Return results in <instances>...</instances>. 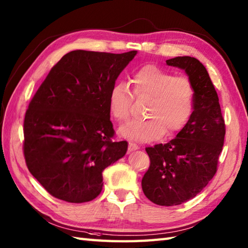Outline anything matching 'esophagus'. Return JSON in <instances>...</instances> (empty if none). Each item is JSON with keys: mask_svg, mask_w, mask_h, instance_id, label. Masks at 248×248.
I'll return each instance as SVG.
<instances>
[{"mask_svg": "<svg viewBox=\"0 0 248 248\" xmlns=\"http://www.w3.org/2000/svg\"><path fill=\"white\" fill-rule=\"evenodd\" d=\"M140 148V147L136 145V144H134V143H129V151L131 152V151H135V150H138Z\"/></svg>", "mask_w": 248, "mask_h": 248, "instance_id": "1", "label": "esophagus"}]
</instances>
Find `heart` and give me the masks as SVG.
<instances>
[{
	"mask_svg": "<svg viewBox=\"0 0 248 248\" xmlns=\"http://www.w3.org/2000/svg\"><path fill=\"white\" fill-rule=\"evenodd\" d=\"M138 99L150 100L144 121H134L119 130V133L136 141H154L167 132H177L186 124L192 115L194 88L189 78L173 76L154 65L144 66L131 78ZM133 96L127 84L118 82L108 94V109L118 123L130 118Z\"/></svg>",
	"mask_w": 248,
	"mask_h": 248,
	"instance_id": "obj_1",
	"label": "heart"
}]
</instances>
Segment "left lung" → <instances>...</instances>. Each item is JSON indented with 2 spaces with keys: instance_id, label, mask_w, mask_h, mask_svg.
I'll use <instances>...</instances> for the list:
<instances>
[{
  "instance_id": "left-lung-1",
  "label": "left lung",
  "mask_w": 248,
  "mask_h": 248,
  "mask_svg": "<svg viewBox=\"0 0 248 248\" xmlns=\"http://www.w3.org/2000/svg\"><path fill=\"white\" fill-rule=\"evenodd\" d=\"M166 64L183 70L192 82L194 110L175 139L146 148L150 166L141 188L150 202L170 207L194 198L214 177L225 123L217 91L202 62L195 57L178 56Z\"/></svg>"
}]
</instances>
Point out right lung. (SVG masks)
<instances>
[{
    "label": "right lung",
    "mask_w": 248,
    "mask_h": 248,
    "mask_svg": "<svg viewBox=\"0 0 248 248\" xmlns=\"http://www.w3.org/2000/svg\"><path fill=\"white\" fill-rule=\"evenodd\" d=\"M136 53L71 51L31 99L24 118V157L52 196L91 202L102 191V171L127 152V141L110 140L108 94Z\"/></svg>",
    "instance_id": "1"
}]
</instances>
